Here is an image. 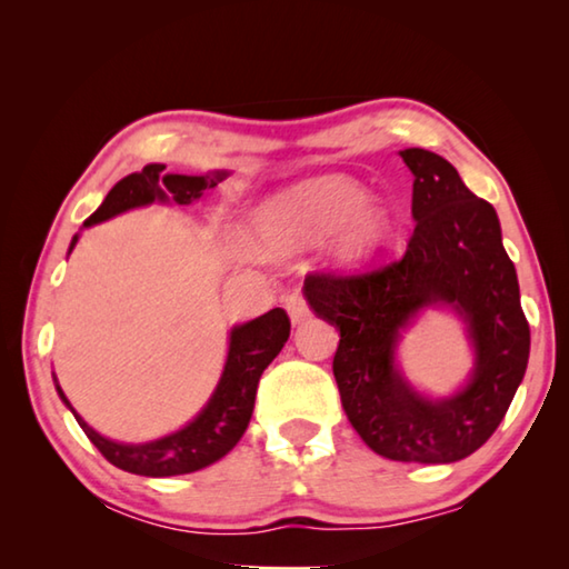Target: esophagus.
<instances>
[{"label": "esophagus", "mask_w": 569, "mask_h": 569, "mask_svg": "<svg viewBox=\"0 0 569 569\" xmlns=\"http://www.w3.org/2000/svg\"><path fill=\"white\" fill-rule=\"evenodd\" d=\"M283 308L291 316V323H303L308 319V303L301 293H288L283 298Z\"/></svg>", "instance_id": "obj_1"}]
</instances>
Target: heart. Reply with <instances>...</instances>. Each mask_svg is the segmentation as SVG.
I'll use <instances>...</instances> for the list:
<instances>
[{"label":"heart","mask_w":569,"mask_h":569,"mask_svg":"<svg viewBox=\"0 0 569 569\" xmlns=\"http://www.w3.org/2000/svg\"><path fill=\"white\" fill-rule=\"evenodd\" d=\"M253 238L276 253L303 250L329 238V258L339 268H356L377 258L393 233L389 208L366 198L349 176H316L276 192L256 208Z\"/></svg>","instance_id":"obj_1"}]
</instances>
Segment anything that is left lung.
I'll return each instance as SVG.
<instances>
[{
  "mask_svg": "<svg viewBox=\"0 0 569 569\" xmlns=\"http://www.w3.org/2000/svg\"><path fill=\"white\" fill-rule=\"evenodd\" d=\"M413 176L407 253L361 276L311 273L303 296L341 333L333 377L351 427L393 461L451 465L495 435L529 359V323L497 210L437 152L407 148ZM429 307L466 323L476 363L449 398L431 400L402 377L400 336Z\"/></svg>",
  "mask_w": 569,
  "mask_h": 569,
  "instance_id": "1",
  "label": "left lung"
}]
</instances>
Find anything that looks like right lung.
<instances>
[{
    "label": "right lung",
    "mask_w": 569,
    "mask_h": 569,
    "mask_svg": "<svg viewBox=\"0 0 569 569\" xmlns=\"http://www.w3.org/2000/svg\"><path fill=\"white\" fill-rule=\"evenodd\" d=\"M228 176V170H213L208 176H178V172H166V166H160V162H150L140 172H130L128 178L114 182V188L104 196L102 206L84 220L82 228L98 226L102 220L124 213V210L146 208L152 203L190 206L192 200L203 198L206 190L216 188ZM77 238L80 236L72 238L70 253L77 246ZM288 336H291V321H288L283 308H273V311L258 316L253 321L233 326L228 336L223 373H220L206 407L182 429L160 439L142 441V445H124V441L102 437L72 409L70 399L64 397L62 387L57 383V377L54 389L60 393L64 407L74 413L84 435L102 451V457L110 465L140 477L190 475V471L210 467L213 461L223 459L246 435L248 421L253 417L258 381H261L266 366L281 353Z\"/></svg>",
    "instance_id": "add662e5"
}]
</instances>
